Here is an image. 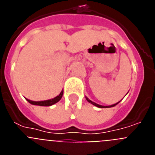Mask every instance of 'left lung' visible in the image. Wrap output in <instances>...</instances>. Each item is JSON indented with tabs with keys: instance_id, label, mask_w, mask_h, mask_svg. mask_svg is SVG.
I'll list each match as a JSON object with an SVG mask.
<instances>
[{
	"instance_id": "1",
	"label": "left lung",
	"mask_w": 155,
	"mask_h": 155,
	"mask_svg": "<svg viewBox=\"0 0 155 155\" xmlns=\"http://www.w3.org/2000/svg\"><path fill=\"white\" fill-rule=\"evenodd\" d=\"M85 98H86V100H87V102H90V103H91V104H92L93 105H94V106H96V107H98V108H111V107H114L115 105H117V104L119 103V102H120H120H117V103H116V104H113V105H108V106H104V105H98V104H97V103H95V102H92V101H91V100H90L89 98H87V97H86V96H85Z\"/></svg>"
}]
</instances>
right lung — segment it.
I'll return each mask as SVG.
<instances>
[{
  "label": "right lung",
  "mask_w": 155,
  "mask_h": 155,
  "mask_svg": "<svg viewBox=\"0 0 155 155\" xmlns=\"http://www.w3.org/2000/svg\"><path fill=\"white\" fill-rule=\"evenodd\" d=\"M63 94H64V90L61 91V92L60 93L59 95H57V97L55 98H52V99H49V100H46V101H40V102H35V101H31L29 99H27L26 100L29 102L30 104L31 105H40V106H50V105H54L55 103L58 102L61 99L63 96Z\"/></svg>",
  "instance_id": "1"
}]
</instances>
